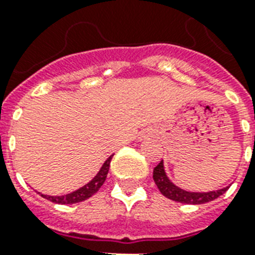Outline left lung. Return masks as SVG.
Here are the masks:
<instances>
[{"instance_id": "1", "label": "left lung", "mask_w": 255, "mask_h": 255, "mask_svg": "<svg viewBox=\"0 0 255 255\" xmlns=\"http://www.w3.org/2000/svg\"><path fill=\"white\" fill-rule=\"evenodd\" d=\"M153 180L163 196L173 201L181 202V204H192V205H200V204L213 201L229 189V186L218 190H210V192H189V190L181 189L180 186L169 180L164 168L163 160L153 169Z\"/></svg>"}]
</instances>
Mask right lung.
<instances>
[{"label":"right lung","mask_w":255,"mask_h":255,"mask_svg":"<svg viewBox=\"0 0 255 255\" xmlns=\"http://www.w3.org/2000/svg\"><path fill=\"white\" fill-rule=\"evenodd\" d=\"M112 156L114 155L110 156V157L104 161L103 165H102V168L99 169V172L96 173L95 177L92 178L91 181H88L86 185L79 188V189L74 190L71 193L63 194V196H49V194L42 193L39 194H41L43 198H46V200H49V201L55 202V204H62V205H65V204H77V202L85 201V200L90 198L91 196H94V194L99 190L100 186L103 185V182L106 181Z\"/></svg>","instance_id":"1"}]
</instances>
